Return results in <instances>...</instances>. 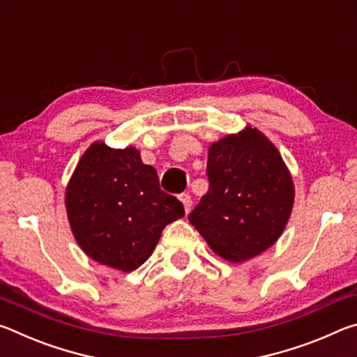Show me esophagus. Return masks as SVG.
Returning a JSON list of instances; mask_svg holds the SVG:
<instances>
[{"label":"esophagus","instance_id":"1","mask_svg":"<svg viewBox=\"0 0 357 357\" xmlns=\"http://www.w3.org/2000/svg\"><path fill=\"white\" fill-rule=\"evenodd\" d=\"M179 200H181V203H183L185 213L189 214L192 209V197L189 195V193H183V195H179Z\"/></svg>","mask_w":357,"mask_h":357}]
</instances>
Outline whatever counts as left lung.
<instances>
[{
	"mask_svg": "<svg viewBox=\"0 0 357 357\" xmlns=\"http://www.w3.org/2000/svg\"><path fill=\"white\" fill-rule=\"evenodd\" d=\"M209 189L189 222L217 255L243 263L268 250L285 229L294 203L291 174L269 138L247 126L213 143Z\"/></svg>",
	"mask_w": 357,
	"mask_h": 357,
	"instance_id": "obj_1",
	"label": "left lung"
}]
</instances>
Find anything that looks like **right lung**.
Listing matches in <instances>:
<instances>
[{
	"label": "right lung",
	"mask_w": 357,
	"mask_h": 357,
	"mask_svg": "<svg viewBox=\"0 0 357 357\" xmlns=\"http://www.w3.org/2000/svg\"><path fill=\"white\" fill-rule=\"evenodd\" d=\"M74 238L89 258L130 273L149 258L168 223L184 215L178 198L162 192L154 167L134 146L94 142L66 189Z\"/></svg>",
	"instance_id": "1"
}]
</instances>
